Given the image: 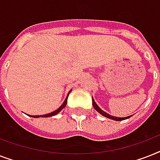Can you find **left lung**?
Segmentation results:
<instances>
[{
	"mask_svg": "<svg viewBox=\"0 0 160 160\" xmlns=\"http://www.w3.org/2000/svg\"><path fill=\"white\" fill-rule=\"evenodd\" d=\"M92 105H93V106H94V108H95V110L99 112V113H100V114H102L103 116L106 117V118H109V119H114V120H116V121H119V120H124V119H129V118H130V117L132 116V115H130V116L124 117V118H119V117L112 116V115H110V114H107L106 112H105V111H104V110H102V109H100V107H99L97 105V104L95 103V100H94V99H93V98H92Z\"/></svg>",
	"mask_w": 160,
	"mask_h": 160,
	"instance_id": "1",
	"label": "left lung"
}]
</instances>
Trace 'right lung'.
Instances as JSON below:
<instances>
[{
	"instance_id": "right-lung-1",
	"label": "right lung",
	"mask_w": 160,
	"mask_h": 160,
	"mask_svg": "<svg viewBox=\"0 0 160 160\" xmlns=\"http://www.w3.org/2000/svg\"><path fill=\"white\" fill-rule=\"evenodd\" d=\"M71 91V90H70ZM70 91L69 93H68V95H69V94L70 93ZM68 95H67V97L65 98V101H64V103H63L62 105H61V106L59 107L56 110H55V111L53 112H51V113H50V114H44V115H29V116H31V117H33V118H39V117H51V116H54V115H55V114H57L60 111H61L65 107V105H66V103H67V98H68Z\"/></svg>"
}]
</instances>
